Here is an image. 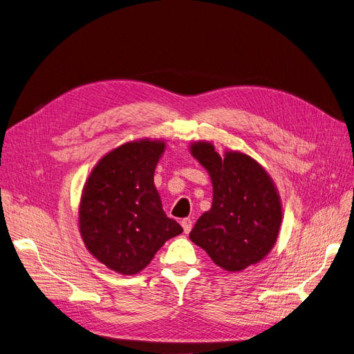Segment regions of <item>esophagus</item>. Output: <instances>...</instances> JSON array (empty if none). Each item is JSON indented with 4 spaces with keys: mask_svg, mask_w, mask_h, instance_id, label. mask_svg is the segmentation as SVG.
I'll return each instance as SVG.
<instances>
[{
    "mask_svg": "<svg viewBox=\"0 0 354 354\" xmlns=\"http://www.w3.org/2000/svg\"><path fill=\"white\" fill-rule=\"evenodd\" d=\"M180 224H182V228H183L185 234H189L191 230H192V224H194V222H192L191 218H183Z\"/></svg>",
    "mask_w": 354,
    "mask_h": 354,
    "instance_id": "esophagus-1",
    "label": "esophagus"
}]
</instances>
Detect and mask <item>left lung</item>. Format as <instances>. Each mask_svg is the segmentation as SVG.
I'll use <instances>...</instances> for the list:
<instances>
[{"mask_svg": "<svg viewBox=\"0 0 354 354\" xmlns=\"http://www.w3.org/2000/svg\"><path fill=\"white\" fill-rule=\"evenodd\" d=\"M189 151L208 171L214 191L212 207L196 221L191 241L225 271L259 263L275 245L283 219L271 176L243 152L219 156L211 142H194Z\"/></svg>", "mask_w": 354, "mask_h": 354, "instance_id": "1", "label": "left lung"}]
</instances>
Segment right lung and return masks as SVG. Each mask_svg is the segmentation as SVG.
Masks as SVG:
<instances>
[{
	"mask_svg": "<svg viewBox=\"0 0 354 354\" xmlns=\"http://www.w3.org/2000/svg\"><path fill=\"white\" fill-rule=\"evenodd\" d=\"M163 140L127 142L104 155L88 175L79 227L88 252L109 270L133 275L183 230L167 218L155 188Z\"/></svg>",
	"mask_w": 354,
	"mask_h": 354,
	"instance_id": "1",
	"label": "right lung"
}]
</instances>
